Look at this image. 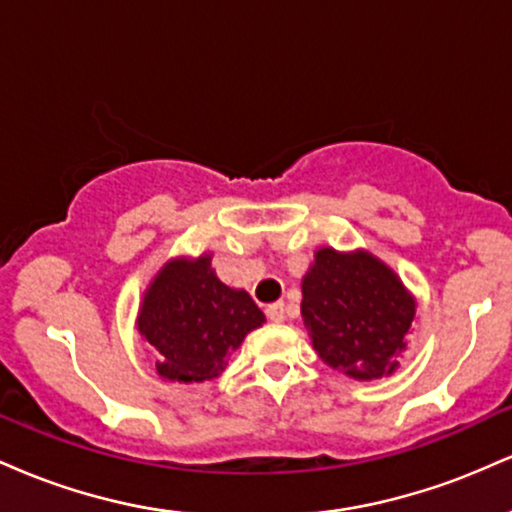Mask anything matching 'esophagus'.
I'll return each instance as SVG.
<instances>
[{
	"label": "esophagus",
	"mask_w": 512,
	"mask_h": 512,
	"mask_svg": "<svg viewBox=\"0 0 512 512\" xmlns=\"http://www.w3.org/2000/svg\"><path fill=\"white\" fill-rule=\"evenodd\" d=\"M264 313H267V317L272 322H284L286 320V308H284V303H272V305H267V310H264Z\"/></svg>",
	"instance_id": "1"
}]
</instances>
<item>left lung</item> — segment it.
Returning a JSON list of instances; mask_svg holds the SVG:
<instances>
[{
  "label": "left lung",
  "instance_id": "8db88e82",
  "mask_svg": "<svg viewBox=\"0 0 512 512\" xmlns=\"http://www.w3.org/2000/svg\"><path fill=\"white\" fill-rule=\"evenodd\" d=\"M301 315L327 366L375 380L397 370L416 301L370 252L320 248L303 276Z\"/></svg>",
  "mask_w": 512,
  "mask_h": 512
}]
</instances>
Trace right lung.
<instances>
[{
    "label": "right lung",
    "instance_id": "1",
    "mask_svg": "<svg viewBox=\"0 0 512 512\" xmlns=\"http://www.w3.org/2000/svg\"><path fill=\"white\" fill-rule=\"evenodd\" d=\"M262 322L250 293L219 281L211 255H202L163 264L144 293L137 330L154 346L163 380L202 383L223 373L228 356Z\"/></svg>",
    "mask_w": 512,
    "mask_h": 512
}]
</instances>
